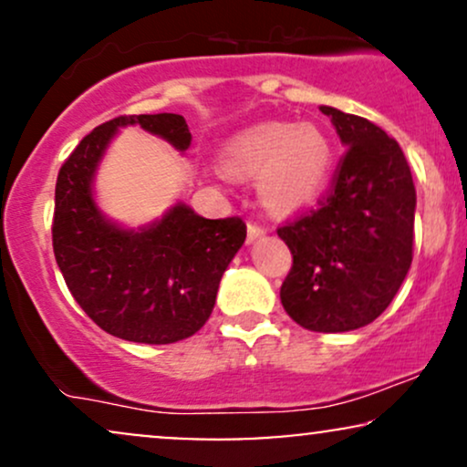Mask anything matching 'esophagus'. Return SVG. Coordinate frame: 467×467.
<instances>
[{"instance_id": "obj_1", "label": "esophagus", "mask_w": 467, "mask_h": 467, "mask_svg": "<svg viewBox=\"0 0 467 467\" xmlns=\"http://www.w3.org/2000/svg\"><path fill=\"white\" fill-rule=\"evenodd\" d=\"M265 234V228H261L259 223H248V244H254L256 239H261Z\"/></svg>"}]
</instances>
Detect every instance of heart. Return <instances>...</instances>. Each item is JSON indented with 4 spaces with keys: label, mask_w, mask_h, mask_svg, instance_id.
<instances>
[{
    "label": "heart",
    "mask_w": 467,
    "mask_h": 467,
    "mask_svg": "<svg viewBox=\"0 0 467 467\" xmlns=\"http://www.w3.org/2000/svg\"><path fill=\"white\" fill-rule=\"evenodd\" d=\"M222 155L233 175H259L256 191L265 211L294 215L323 197L336 149L327 131L314 122H259L234 133Z\"/></svg>",
    "instance_id": "heart-1"
}]
</instances>
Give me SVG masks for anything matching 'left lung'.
I'll list each match as a JSON object with an SVG mask.
<instances>
[{
    "label": "left lung",
    "instance_id": "obj_1",
    "mask_svg": "<svg viewBox=\"0 0 467 467\" xmlns=\"http://www.w3.org/2000/svg\"><path fill=\"white\" fill-rule=\"evenodd\" d=\"M320 111L347 153L318 211L278 228L294 256L281 303L305 329L340 334L373 323L409 275L417 195L393 138L367 118Z\"/></svg>",
    "mask_w": 467,
    "mask_h": 467
}]
</instances>
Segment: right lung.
<instances>
[{
	"instance_id": "add662e5",
	"label": "right lung",
	"mask_w": 467,
	"mask_h": 467,
	"mask_svg": "<svg viewBox=\"0 0 467 467\" xmlns=\"http://www.w3.org/2000/svg\"><path fill=\"white\" fill-rule=\"evenodd\" d=\"M130 125L180 153L191 144L180 114L120 116L96 127L58 171L52 245L67 289L100 329L130 342L171 345L197 334L213 314L245 223L206 219L184 202L138 228L107 217L96 202V173L118 130Z\"/></svg>"
}]
</instances>
